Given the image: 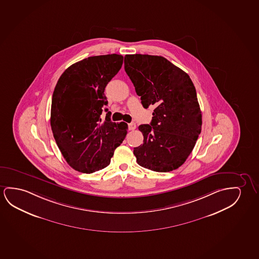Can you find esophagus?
Listing matches in <instances>:
<instances>
[{"mask_svg": "<svg viewBox=\"0 0 259 259\" xmlns=\"http://www.w3.org/2000/svg\"><path fill=\"white\" fill-rule=\"evenodd\" d=\"M128 128H129V130H135V128H136V124L135 123H130V124H128Z\"/></svg>", "mask_w": 259, "mask_h": 259, "instance_id": "34e87169", "label": "esophagus"}]
</instances>
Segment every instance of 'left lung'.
I'll return each mask as SVG.
<instances>
[{
	"instance_id": "8db88e82",
	"label": "left lung",
	"mask_w": 259,
	"mask_h": 259,
	"mask_svg": "<svg viewBox=\"0 0 259 259\" xmlns=\"http://www.w3.org/2000/svg\"><path fill=\"white\" fill-rule=\"evenodd\" d=\"M124 70L143 107L154 106L150 124H141L143 143L134 149L141 166L170 172L183 165L201 132L202 116L190 76L161 56H124Z\"/></svg>"
}]
</instances>
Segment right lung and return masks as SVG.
<instances>
[{"instance_id":"right-lung-1","label":"right lung","mask_w":259,"mask_h":259,"mask_svg":"<svg viewBox=\"0 0 259 259\" xmlns=\"http://www.w3.org/2000/svg\"><path fill=\"white\" fill-rule=\"evenodd\" d=\"M124 57H89L73 64L60 75L53 92L51 126L68 165L91 174L108 166L114 150L124 141L128 125L101 118L108 104L104 90L122 67ZM108 111V109H105Z\"/></svg>"}]
</instances>
